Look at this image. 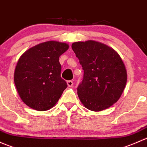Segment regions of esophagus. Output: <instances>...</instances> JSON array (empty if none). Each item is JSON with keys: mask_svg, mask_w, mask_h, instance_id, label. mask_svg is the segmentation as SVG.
<instances>
[{"mask_svg": "<svg viewBox=\"0 0 147 147\" xmlns=\"http://www.w3.org/2000/svg\"><path fill=\"white\" fill-rule=\"evenodd\" d=\"M67 84L68 87H71L72 85H73V82H72V80H68L67 82Z\"/></svg>", "mask_w": 147, "mask_h": 147, "instance_id": "esophagus-1", "label": "esophagus"}]
</instances>
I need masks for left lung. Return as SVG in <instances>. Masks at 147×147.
Here are the masks:
<instances>
[{"label":"left lung","instance_id":"left-lung-1","mask_svg":"<svg viewBox=\"0 0 147 147\" xmlns=\"http://www.w3.org/2000/svg\"><path fill=\"white\" fill-rule=\"evenodd\" d=\"M83 72L78 88L80 100L92 111L107 109L117 102L127 83V71L118 53L109 46L88 40L72 43Z\"/></svg>","mask_w":147,"mask_h":147}]
</instances>
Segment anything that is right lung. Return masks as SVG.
Listing matches in <instances>:
<instances>
[{"label":"right lung","instance_id":"right-lung-1","mask_svg":"<svg viewBox=\"0 0 147 147\" xmlns=\"http://www.w3.org/2000/svg\"><path fill=\"white\" fill-rule=\"evenodd\" d=\"M68 47L64 42L47 41L31 47L20 57L14 82L19 96L28 107L48 110L60 98L67 84L60 76L59 57Z\"/></svg>","mask_w":147,"mask_h":147}]
</instances>
